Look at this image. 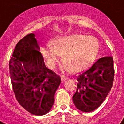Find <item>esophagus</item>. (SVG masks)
Here are the masks:
<instances>
[{"instance_id": "obj_1", "label": "esophagus", "mask_w": 124, "mask_h": 124, "mask_svg": "<svg viewBox=\"0 0 124 124\" xmlns=\"http://www.w3.org/2000/svg\"><path fill=\"white\" fill-rule=\"evenodd\" d=\"M65 78H66V77L65 76H63V75H62V76H60V79H61V82H63V81L64 80Z\"/></svg>"}]
</instances>
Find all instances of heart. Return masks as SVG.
Masks as SVG:
<instances>
[{"label":"heart","mask_w":124,"mask_h":124,"mask_svg":"<svg viewBox=\"0 0 124 124\" xmlns=\"http://www.w3.org/2000/svg\"><path fill=\"white\" fill-rule=\"evenodd\" d=\"M97 42L87 36L73 35L62 37L52 42V46L41 47V54L46 65L54 69L61 56L74 71H79L88 67L98 52ZM67 66L65 69H68Z\"/></svg>","instance_id":"heart-1"}]
</instances>
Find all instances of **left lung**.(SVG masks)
<instances>
[{
	"label": "left lung",
	"mask_w": 124,
	"mask_h": 124,
	"mask_svg": "<svg viewBox=\"0 0 124 124\" xmlns=\"http://www.w3.org/2000/svg\"><path fill=\"white\" fill-rule=\"evenodd\" d=\"M115 70L112 57L97 60L88 70L77 76L72 100L79 110L91 112L104 101L113 86Z\"/></svg>",
	"instance_id": "1"
}]
</instances>
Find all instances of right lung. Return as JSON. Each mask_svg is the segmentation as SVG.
<instances>
[{
	"label": "right lung",
	"mask_w": 124,
	"mask_h": 124,
	"mask_svg": "<svg viewBox=\"0 0 124 124\" xmlns=\"http://www.w3.org/2000/svg\"><path fill=\"white\" fill-rule=\"evenodd\" d=\"M35 35L30 33L17 44L9 61L11 83L20 104L32 114L50 110L61 79L45 65Z\"/></svg>",
	"instance_id": "add662e5"
}]
</instances>
